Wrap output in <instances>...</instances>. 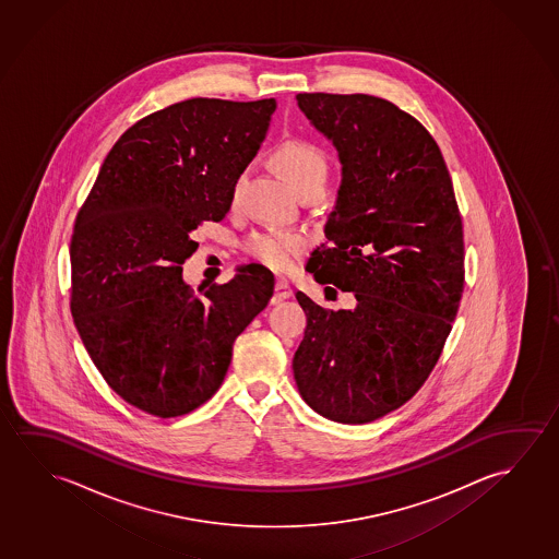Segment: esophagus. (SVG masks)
<instances>
[{"mask_svg":"<svg viewBox=\"0 0 559 559\" xmlns=\"http://www.w3.org/2000/svg\"><path fill=\"white\" fill-rule=\"evenodd\" d=\"M292 285L287 280H275L274 297L272 302H282L292 297Z\"/></svg>","mask_w":559,"mask_h":559,"instance_id":"esophagus-1","label":"esophagus"}]
</instances>
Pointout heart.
Returning <instances> with one entry per match:
<instances>
[{
	"label": "heart",
	"mask_w": 559,
	"mask_h": 559,
	"mask_svg": "<svg viewBox=\"0 0 559 559\" xmlns=\"http://www.w3.org/2000/svg\"><path fill=\"white\" fill-rule=\"evenodd\" d=\"M274 159L285 178L292 182L295 192L307 185L326 182L329 177L326 153L317 143L302 138H289L280 143L275 147ZM240 182L242 177L235 178V185L230 190L233 200H237L239 195ZM305 247H307V237L301 230L277 229V227L257 230L245 242V250L250 258L262 262L264 266L272 267L275 272H287Z\"/></svg>",
	"instance_id": "obj_1"
}]
</instances>
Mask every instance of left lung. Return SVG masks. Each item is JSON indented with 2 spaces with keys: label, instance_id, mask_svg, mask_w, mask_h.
<instances>
[{
  "label": "left lung",
  "instance_id": "1",
  "mask_svg": "<svg viewBox=\"0 0 559 559\" xmlns=\"http://www.w3.org/2000/svg\"><path fill=\"white\" fill-rule=\"evenodd\" d=\"M297 105L342 163L329 242L307 270L357 305L322 309L297 292L307 329L293 374L320 416L369 424L406 404L441 357L464 289L461 212L441 150L414 116L359 93H299Z\"/></svg>",
  "mask_w": 559,
  "mask_h": 559
}]
</instances>
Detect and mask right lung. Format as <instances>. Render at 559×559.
<instances>
[{
	"instance_id": "obj_1",
	"label": "right lung",
	"mask_w": 559,
	"mask_h": 559,
	"mask_svg": "<svg viewBox=\"0 0 559 559\" xmlns=\"http://www.w3.org/2000/svg\"><path fill=\"white\" fill-rule=\"evenodd\" d=\"M274 98H188L128 128L98 170L71 235V317L118 396L185 416L222 386L233 344L274 295L240 266L227 284L182 280L190 233L222 222L230 190L266 138Z\"/></svg>"
}]
</instances>
